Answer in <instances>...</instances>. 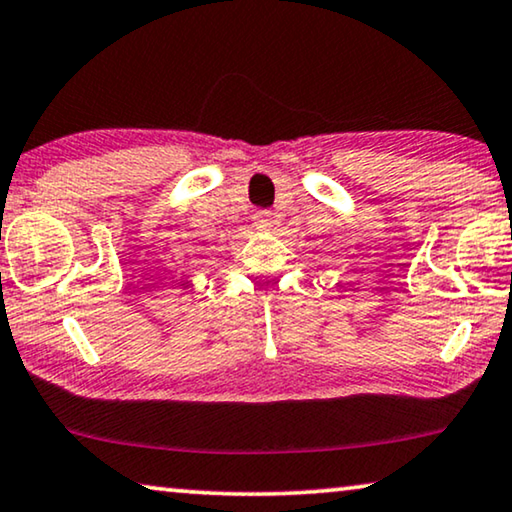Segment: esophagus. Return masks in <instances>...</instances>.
I'll list each match as a JSON object with an SVG mask.
<instances>
[{"instance_id":"esophagus-1","label":"esophagus","mask_w":512,"mask_h":512,"mask_svg":"<svg viewBox=\"0 0 512 512\" xmlns=\"http://www.w3.org/2000/svg\"><path fill=\"white\" fill-rule=\"evenodd\" d=\"M273 220H271V211H257L255 213V227L262 229V232H266V229H271Z\"/></svg>"}]
</instances>
